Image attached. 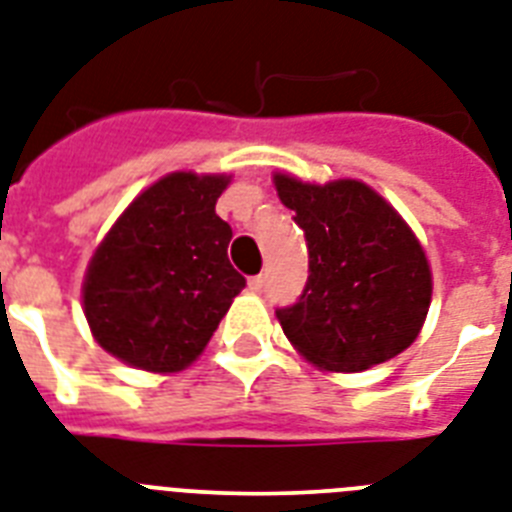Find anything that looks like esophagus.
I'll use <instances>...</instances> for the list:
<instances>
[{
	"label": "esophagus",
	"mask_w": 512,
	"mask_h": 512,
	"mask_svg": "<svg viewBox=\"0 0 512 512\" xmlns=\"http://www.w3.org/2000/svg\"><path fill=\"white\" fill-rule=\"evenodd\" d=\"M248 287H251L253 293H261V290H264V287H266V277H264V274H256V277H251V280H248Z\"/></svg>",
	"instance_id": "1"
}]
</instances>
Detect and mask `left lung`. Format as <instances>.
<instances>
[{
	"label": "left lung",
	"mask_w": 512,
	"mask_h": 512,
	"mask_svg": "<svg viewBox=\"0 0 512 512\" xmlns=\"http://www.w3.org/2000/svg\"><path fill=\"white\" fill-rule=\"evenodd\" d=\"M274 188L308 246L301 298L277 308L293 348L327 371L403 353L432 303V269L405 219L361 180L314 185L277 172Z\"/></svg>",
	"instance_id": "8db88e82"
}]
</instances>
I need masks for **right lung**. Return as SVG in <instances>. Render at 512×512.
Instances as JSON below:
<instances>
[{
    "label": "right lung",
    "mask_w": 512,
    "mask_h": 512,
    "mask_svg": "<svg viewBox=\"0 0 512 512\" xmlns=\"http://www.w3.org/2000/svg\"><path fill=\"white\" fill-rule=\"evenodd\" d=\"M227 175L172 172L135 198L101 240L83 280V311L101 348L143 371H183L246 287L232 230L217 217Z\"/></svg>",
    "instance_id": "1"
}]
</instances>
